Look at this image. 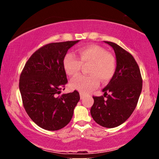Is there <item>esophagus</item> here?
<instances>
[{
  "instance_id": "esophagus-1",
  "label": "esophagus",
  "mask_w": 159,
  "mask_h": 159,
  "mask_svg": "<svg viewBox=\"0 0 159 159\" xmlns=\"http://www.w3.org/2000/svg\"><path fill=\"white\" fill-rule=\"evenodd\" d=\"M80 98L83 99L84 97V95H85V94H84V93H80Z\"/></svg>"
}]
</instances>
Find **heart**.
<instances>
[{
	"label": "heart",
	"mask_w": 159,
	"mask_h": 159,
	"mask_svg": "<svg viewBox=\"0 0 159 159\" xmlns=\"http://www.w3.org/2000/svg\"><path fill=\"white\" fill-rule=\"evenodd\" d=\"M79 58L72 53H67L63 58V68L69 77L77 76L82 64H90L88 76H79L72 80L70 87L81 93H88L98 85L99 80L106 83L114 77L116 59L105 48L97 45H90L78 50Z\"/></svg>",
	"instance_id": "obj_1"
}]
</instances>
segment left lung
Returning a JSON list of instances; mask_svg holds the SVG:
<instances>
[{
	"label": "left lung",
	"instance_id": "1",
	"mask_svg": "<svg viewBox=\"0 0 159 159\" xmlns=\"http://www.w3.org/2000/svg\"><path fill=\"white\" fill-rule=\"evenodd\" d=\"M104 42L114 49L116 71L103 89V96H93L94 103L90 114L95 122L102 127L114 128L125 122L134 111L142 91L143 80L138 65L131 54L116 43Z\"/></svg>",
	"mask_w": 159,
	"mask_h": 159
}]
</instances>
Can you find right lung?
<instances>
[{
    "label": "right lung",
    "instance_id": "obj_1",
    "mask_svg": "<svg viewBox=\"0 0 159 159\" xmlns=\"http://www.w3.org/2000/svg\"><path fill=\"white\" fill-rule=\"evenodd\" d=\"M80 40L49 43L36 51L26 63L19 79L23 106L32 121L43 129L55 131L72 118L79 93L62 94L67 81L63 58Z\"/></svg>",
    "mask_w": 159,
    "mask_h": 159
}]
</instances>
